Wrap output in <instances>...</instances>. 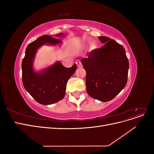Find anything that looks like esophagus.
Here are the masks:
<instances>
[{
  "instance_id": "esophagus-1",
  "label": "esophagus",
  "mask_w": 154,
  "mask_h": 154,
  "mask_svg": "<svg viewBox=\"0 0 154 154\" xmlns=\"http://www.w3.org/2000/svg\"><path fill=\"white\" fill-rule=\"evenodd\" d=\"M76 63L77 66H78V67H82V63H81V62H80V60H76Z\"/></svg>"
}]
</instances>
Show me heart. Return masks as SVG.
Instances as JSON below:
<instances>
[{
  "instance_id": "b5f03b06",
  "label": "heart",
  "mask_w": 154,
  "mask_h": 154,
  "mask_svg": "<svg viewBox=\"0 0 154 154\" xmlns=\"http://www.w3.org/2000/svg\"><path fill=\"white\" fill-rule=\"evenodd\" d=\"M97 49V45L96 44L94 43H92L91 45H90V50L91 51H94L95 49Z\"/></svg>"
}]
</instances>
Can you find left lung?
<instances>
[{
  "label": "left lung",
  "instance_id": "1",
  "mask_svg": "<svg viewBox=\"0 0 154 154\" xmlns=\"http://www.w3.org/2000/svg\"><path fill=\"white\" fill-rule=\"evenodd\" d=\"M103 48L92 51L81 62L86 71V89L92 98L112 100L127 83L129 62L125 48L114 40L99 36Z\"/></svg>",
  "mask_w": 154,
  "mask_h": 154
}]
</instances>
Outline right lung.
<instances>
[{"mask_svg":"<svg viewBox=\"0 0 154 154\" xmlns=\"http://www.w3.org/2000/svg\"><path fill=\"white\" fill-rule=\"evenodd\" d=\"M64 35L61 32L56 36ZM62 44L61 40L43 35L29 44L26 49L25 57L22 62L23 85L27 92L42 105H51L62 100L66 95L69 78L76 70V64L67 68L59 61L39 71L35 70L33 62L40 48L44 44L54 46Z\"/></svg>","mask_w":154,"mask_h":154,"instance_id":"obj_1","label":"right lung"}]
</instances>
